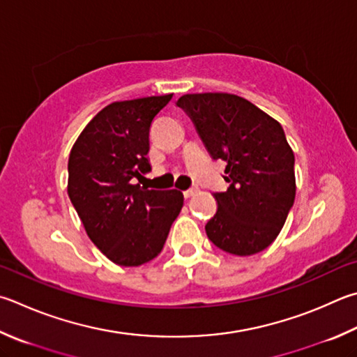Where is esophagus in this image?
<instances>
[{
  "mask_svg": "<svg viewBox=\"0 0 357 357\" xmlns=\"http://www.w3.org/2000/svg\"><path fill=\"white\" fill-rule=\"evenodd\" d=\"M197 192H198V187H190V189L184 190V197H185V198H190V197L195 195Z\"/></svg>",
  "mask_w": 357,
  "mask_h": 357,
  "instance_id": "obj_1",
  "label": "esophagus"
}]
</instances>
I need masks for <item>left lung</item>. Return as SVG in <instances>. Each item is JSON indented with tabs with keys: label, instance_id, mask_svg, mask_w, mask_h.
<instances>
[{
	"label": "left lung",
	"instance_id": "8db88e82",
	"mask_svg": "<svg viewBox=\"0 0 357 357\" xmlns=\"http://www.w3.org/2000/svg\"><path fill=\"white\" fill-rule=\"evenodd\" d=\"M176 105L190 116L212 159L226 160L228 190L215 192L209 241L229 255L251 256L282 229L295 201V156L282 126L231 93H190Z\"/></svg>",
	"mask_w": 357,
	"mask_h": 357
}]
</instances>
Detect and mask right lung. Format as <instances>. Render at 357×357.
<instances>
[{
    "instance_id": "right-lung-1",
    "label": "right lung",
    "mask_w": 357,
    "mask_h": 357,
    "mask_svg": "<svg viewBox=\"0 0 357 357\" xmlns=\"http://www.w3.org/2000/svg\"><path fill=\"white\" fill-rule=\"evenodd\" d=\"M173 95L116 101L84 128L68 158V197L96 248L116 265L156 257L184 204L183 192L135 184L151 170L150 126Z\"/></svg>"
}]
</instances>
